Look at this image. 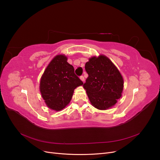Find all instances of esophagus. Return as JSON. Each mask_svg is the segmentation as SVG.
Here are the masks:
<instances>
[{
	"label": "esophagus",
	"mask_w": 160,
	"mask_h": 160,
	"mask_svg": "<svg viewBox=\"0 0 160 160\" xmlns=\"http://www.w3.org/2000/svg\"><path fill=\"white\" fill-rule=\"evenodd\" d=\"M80 79H81V81L82 82H84V81H85V78H84L83 76H81V77H80Z\"/></svg>",
	"instance_id": "1"
}]
</instances>
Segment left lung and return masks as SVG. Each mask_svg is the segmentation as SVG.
<instances>
[{
  "instance_id": "1",
  "label": "left lung",
  "mask_w": 160,
  "mask_h": 160,
  "mask_svg": "<svg viewBox=\"0 0 160 160\" xmlns=\"http://www.w3.org/2000/svg\"><path fill=\"white\" fill-rule=\"evenodd\" d=\"M89 77L83 84L91 104L107 110L118 103L123 90V78L113 62L104 55L93 56L85 66Z\"/></svg>"
}]
</instances>
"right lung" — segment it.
Listing matches in <instances>:
<instances>
[{
  "label": "right lung",
  "mask_w": 160,
  "mask_h": 160,
  "mask_svg": "<svg viewBox=\"0 0 160 160\" xmlns=\"http://www.w3.org/2000/svg\"><path fill=\"white\" fill-rule=\"evenodd\" d=\"M67 59L62 54L55 56L40 80L39 89L43 100L47 108L56 111L63 109L70 103L75 89L83 84Z\"/></svg>",
  "instance_id": "obj_1"
}]
</instances>
